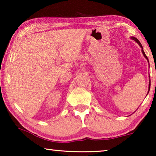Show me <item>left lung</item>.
I'll return each instance as SVG.
<instances>
[{
  "label": "left lung",
  "mask_w": 156,
  "mask_h": 156,
  "mask_svg": "<svg viewBox=\"0 0 156 156\" xmlns=\"http://www.w3.org/2000/svg\"><path fill=\"white\" fill-rule=\"evenodd\" d=\"M131 38H132V39H133V40H135V41H136V42H137V43H138V44H139L140 48H142V52H143V54H144V57H146V58L147 59V60H148V57H147V56H146V54H145L144 51V50H143V47H142V45H141V44H140V42H139V40H138L137 39V38H136V37H132ZM148 63H149V62H148ZM150 87H151V80H150V82H149V87H148V88H149V89H148L149 90H150Z\"/></svg>",
  "instance_id": "8db88e82"
}]
</instances>
